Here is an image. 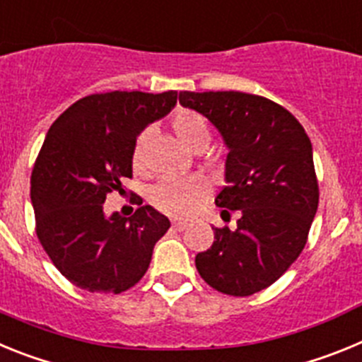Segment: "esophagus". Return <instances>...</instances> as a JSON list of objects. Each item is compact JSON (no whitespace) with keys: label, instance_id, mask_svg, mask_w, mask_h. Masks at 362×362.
Returning <instances> with one entry per match:
<instances>
[{"label":"esophagus","instance_id":"esophagus-1","mask_svg":"<svg viewBox=\"0 0 362 362\" xmlns=\"http://www.w3.org/2000/svg\"><path fill=\"white\" fill-rule=\"evenodd\" d=\"M172 226H174L175 230H179V232H181V230L187 228L188 223H187V221H172Z\"/></svg>","mask_w":362,"mask_h":362}]
</instances>
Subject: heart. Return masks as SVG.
<instances>
[{
	"label": "heart",
	"mask_w": 362,
	"mask_h": 362,
	"mask_svg": "<svg viewBox=\"0 0 362 362\" xmlns=\"http://www.w3.org/2000/svg\"><path fill=\"white\" fill-rule=\"evenodd\" d=\"M170 127L177 139L192 150L206 146L210 137L209 124L199 112L177 110L172 116ZM145 145L146 134L137 137L132 152V166L136 172L145 170ZM209 192V183L201 175H187V177L163 179L161 183L150 190V201L158 210L168 216L183 217L192 214L201 204Z\"/></svg>",
	"instance_id": "obj_1"
}]
</instances>
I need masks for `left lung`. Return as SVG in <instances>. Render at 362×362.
<instances>
[{"instance_id":"obj_1","label":"left lung","mask_w":362,"mask_h":362,"mask_svg":"<svg viewBox=\"0 0 362 362\" xmlns=\"http://www.w3.org/2000/svg\"><path fill=\"white\" fill-rule=\"evenodd\" d=\"M179 103L203 114L223 136L226 187L221 217L238 212V228H214V245L196 255L206 283L246 297L276 283L299 257L317 212L319 185L310 137L286 108L245 92H181Z\"/></svg>"}]
</instances>
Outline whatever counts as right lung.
Listing matches in <instances>:
<instances>
[{"label": "right lung", "instance_id": "obj_1", "mask_svg": "<svg viewBox=\"0 0 362 362\" xmlns=\"http://www.w3.org/2000/svg\"><path fill=\"white\" fill-rule=\"evenodd\" d=\"M177 92H107L70 105L47 132L30 177L36 233L54 267L86 292L121 293L148 270L168 217L139 201L130 217L105 214L132 177L137 136L165 117Z\"/></svg>", "mask_w": 362, "mask_h": 362}]
</instances>
